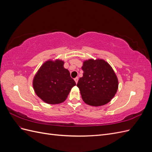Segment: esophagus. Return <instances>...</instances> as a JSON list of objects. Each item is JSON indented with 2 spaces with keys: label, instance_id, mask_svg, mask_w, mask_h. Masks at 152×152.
<instances>
[{
  "label": "esophagus",
  "instance_id": "esophagus-1",
  "mask_svg": "<svg viewBox=\"0 0 152 152\" xmlns=\"http://www.w3.org/2000/svg\"><path fill=\"white\" fill-rule=\"evenodd\" d=\"M78 80H79V78H78V77H76V78H75V79H74V80L76 82V84L78 82Z\"/></svg>",
  "mask_w": 152,
  "mask_h": 152
}]
</instances>
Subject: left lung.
I'll use <instances>...</instances> for the list:
<instances>
[{"mask_svg":"<svg viewBox=\"0 0 152 152\" xmlns=\"http://www.w3.org/2000/svg\"><path fill=\"white\" fill-rule=\"evenodd\" d=\"M83 77L77 86L85 103L100 107L109 103L117 93V77L110 64L103 59H89L83 61L81 68Z\"/></svg>","mask_w":152,"mask_h":152,"instance_id":"1","label":"left lung"}]
</instances>
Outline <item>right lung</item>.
I'll return each mask as SVG.
<instances>
[{
	"label": "right lung",
	"instance_id": "right-lung-1",
	"mask_svg": "<svg viewBox=\"0 0 152 152\" xmlns=\"http://www.w3.org/2000/svg\"><path fill=\"white\" fill-rule=\"evenodd\" d=\"M64 61L50 59L39 68L34 77V90L38 97L49 104L65 102L75 82L64 68Z\"/></svg>",
	"mask_w": 152,
	"mask_h": 152
}]
</instances>
